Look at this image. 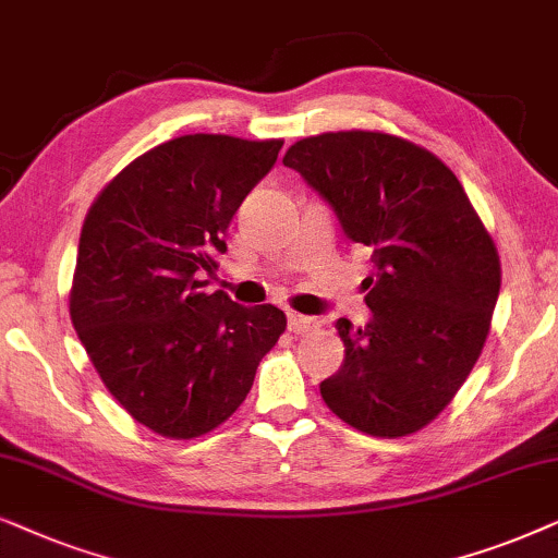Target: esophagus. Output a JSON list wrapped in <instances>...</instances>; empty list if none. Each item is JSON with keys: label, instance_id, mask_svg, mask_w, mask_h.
<instances>
[{"label": "esophagus", "instance_id": "esophagus-1", "mask_svg": "<svg viewBox=\"0 0 558 558\" xmlns=\"http://www.w3.org/2000/svg\"><path fill=\"white\" fill-rule=\"evenodd\" d=\"M288 329L293 333H308L318 329V318L303 314H288Z\"/></svg>", "mask_w": 558, "mask_h": 558}]
</instances>
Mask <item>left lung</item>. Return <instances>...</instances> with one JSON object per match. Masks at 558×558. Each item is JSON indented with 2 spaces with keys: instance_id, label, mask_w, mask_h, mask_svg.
<instances>
[{
  "instance_id": "left-lung-1",
  "label": "left lung",
  "mask_w": 558,
  "mask_h": 558,
  "mask_svg": "<svg viewBox=\"0 0 558 558\" xmlns=\"http://www.w3.org/2000/svg\"><path fill=\"white\" fill-rule=\"evenodd\" d=\"M299 170L373 250V322L339 318L344 365L324 403L362 434L398 439L451 403L485 347L500 293V255L459 178L411 140L347 130L299 140Z\"/></svg>"
}]
</instances>
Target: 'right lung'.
Here are the masks:
<instances>
[{
  "mask_svg": "<svg viewBox=\"0 0 558 558\" xmlns=\"http://www.w3.org/2000/svg\"><path fill=\"white\" fill-rule=\"evenodd\" d=\"M283 140L183 135L104 185L81 229L71 322L101 383L166 439L221 426L286 331L280 308L206 293L244 196Z\"/></svg>",
  "mask_w": 558,
  "mask_h": 558,
  "instance_id": "right-lung-1",
  "label": "right lung"
}]
</instances>
